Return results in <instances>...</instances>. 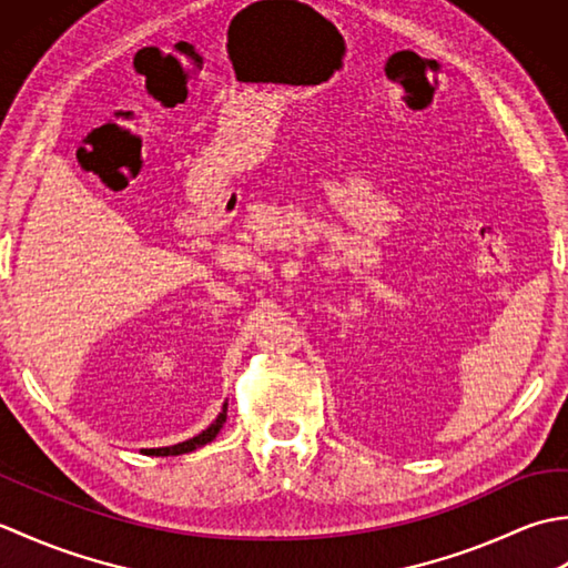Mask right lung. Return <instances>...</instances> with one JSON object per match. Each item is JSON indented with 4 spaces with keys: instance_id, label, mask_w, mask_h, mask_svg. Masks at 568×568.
I'll use <instances>...</instances> for the list:
<instances>
[{
    "instance_id": "right-lung-1",
    "label": "right lung",
    "mask_w": 568,
    "mask_h": 568,
    "mask_svg": "<svg viewBox=\"0 0 568 568\" xmlns=\"http://www.w3.org/2000/svg\"><path fill=\"white\" fill-rule=\"evenodd\" d=\"M224 422H226V403H224V407H222V413H220V417H216L212 425L204 429L202 434H197V437H192V439H187V442H180V444H175V446H163V449H146V454L149 456H178V454H187V452H195V449H200V446H204V444H210L216 434H220V429L224 427Z\"/></svg>"
}]
</instances>
